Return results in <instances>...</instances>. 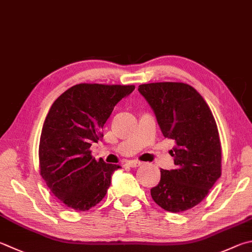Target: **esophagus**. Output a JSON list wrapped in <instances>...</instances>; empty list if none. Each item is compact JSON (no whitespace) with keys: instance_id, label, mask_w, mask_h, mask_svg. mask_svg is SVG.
Listing matches in <instances>:
<instances>
[{"instance_id":"34e87169","label":"esophagus","mask_w":252,"mask_h":252,"mask_svg":"<svg viewBox=\"0 0 252 252\" xmlns=\"http://www.w3.org/2000/svg\"><path fill=\"white\" fill-rule=\"evenodd\" d=\"M127 164H129V166L130 167H139V166H141L142 164H143V162H140V161H129L127 162Z\"/></svg>"}]
</instances>
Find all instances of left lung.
Listing matches in <instances>:
<instances>
[{"label":"left lung","instance_id":"8db88e82","mask_svg":"<svg viewBox=\"0 0 252 252\" xmlns=\"http://www.w3.org/2000/svg\"><path fill=\"white\" fill-rule=\"evenodd\" d=\"M138 90L152 108L163 135L176 142L171 151L175 170H161V181L151 189V196L167 212H185L202 202L221 175L216 121L189 85L153 82L140 85Z\"/></svg>","mask_w":252,"mask_h":252}]
</instances>
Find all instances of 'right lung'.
Listing matches in <instances>:
<instances>
[{"instance_id":"obj_1","label":"right lung","mask_w":252,"mask_h":252,"mask_svg":"<svg viewBox=\"0 0 252 252\" xmlns=\"http://www.w3.org/2000/svg\"><path fill=\"white\" fill-rule=\"evenodd\" d=\"M134 86L79 84L59 95L45 119L39 141L40 175L71 209L86 212L106 196L117 164L91 157L116 104Z\"/></svg>"}]
</instances>
